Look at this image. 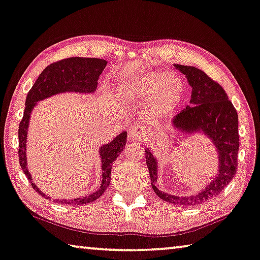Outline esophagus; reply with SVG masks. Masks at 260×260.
Wrapping results in <instances>:
<instances>
[{
  "label": "esophagus",
  "mask_w": 260,
  "mask_h": 260,
  "mask_svg": "<svg viewBox=\"0 0 260 260\" xmlns=\"http://www.w3.org/2000/svg\"><path fill=\"white\" fill-rule=\"evenodd\" d=\"M143 126L136 124L135 126H131L129 131H127V138L129 139H138L143 135Z\"/></svg>",
  "instance_id": "esophagus-1"
}]
</instances>
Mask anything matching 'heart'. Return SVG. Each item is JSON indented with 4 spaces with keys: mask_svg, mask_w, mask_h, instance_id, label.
<instances>
[{
    "mask_svg": "<svg viewBox=\"0 0 260 260\" xmlns=\"http://www.w3.org/2000/svg\"><path fill=\"white\" fill-rule=\"evenodd\" d=\"M133 89L137 96L151 95V105L154 110L162 109L174 99L180 89V83L172 74H144L134 83Z\"/></svg>",
    "mask_w": 260,
    "mask_h": 260,
    "instance_id": "b5f03b06",
    "label": "heart"
}]
</instances>
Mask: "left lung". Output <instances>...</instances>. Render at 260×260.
<instances>
[{"label":"left lung","instance_id":"8db88e82","mask_svg":"<svg viewBox=\"0 0 260 260\" xmlns=\"http://www.w3.org/2000/svg\"><path fill=\"white\" fill-rule=\"evenodd\" d=\"M191 88L189 105L171 119V126L186 137L203 135L216 149L217 171L202 190L189 197H178L158 188V158L145 149L146 165L154 193L162 201L178 206H197L216 197L235 177L239 149L238 115L228 95L213 79L198 67L174 63Z\"/></svg>","mask_w":260,"mask_h":260}]
</instances>
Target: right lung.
Returning <instances> with one entry per match:
<instances>
[{
	"label": "right lung",
	"mask_w": 260,
	"mask_h": 260,
	"mask_svg": "<svg viewBox=\"0 0 260 260\" xmlns=\"http://www.w3.org/2000/svg\"><path fill=\"white\" fill-rule=\"evenodd\" d=\"M108 65L105 59L99 58H69L58 62L52 63L44 70L38 79L36 80L32 88L29 90L25 100V109L18 129L19 139V165H21L24 174L32 186V188L38 191L42 197L50 199L51 197L44 193L39 187L34 182L32 175L27 166L26 143L27 134H29V124L31 115L35 108L38 106V102L54 96L59 94L74 93V94H93L96 91L98 81L100 75ZM126 144V131H122L110 142L102 144L99 147V157L101 161V182L100 187L93 193H89L83 197L74 199H54L55 202L63 205H87L94 202L107 190L111 179V166L116 160L119 153L124 150Z\"/></svg>",
	"instance_id": "add662e5"
}]
</instances>
